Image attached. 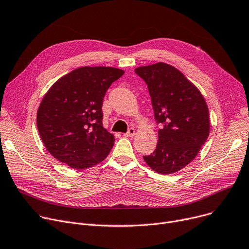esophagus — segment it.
Listing matches in <instances>:
<instances>
[{"label":"esophagus","instance_id":"esophagus-1","mask_svg":"<svg viewBox=\"0 0 249 249\" xmlns=\"http://www.w3.org/2000/svg\"><path fill=\"white\" fill-rule=\"evenodd\" d=\"M135 134V129L134 128H129L128 131L124 134L126 137H132Z\"/></svg>","mask_w":249,"mask_h":249}]
</instances>
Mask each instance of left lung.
<instances>
[{
	"label": "left lung",
	"mask_w": 249,
	"mask_h": 249,
	"mask_svg": "<svg viewBox=\"0 0 249 249\" xmlns=\"http://www.w3.org/2000/svg\"><path fill=\"white\" fill-rule=\"evenodd\" d=\"M147 84L158 130L155 151L143 156L160 174L184 168L206 142L209 113L200 91L173 66L157 63L135 69Z\"/></svg>",
	"instance_id": "8db88e82"
}]
</instances>
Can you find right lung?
<instances>
[{"instance_id":"add662e5","label":"right lung","mask_w":249,"mask_h":249,"mask_svg":"<svg viewBox=\"0 0 249 249\" xmlns=\"http://www.w3.org/2000/svg\"><path fill=\"white\" fill-rule=\"evenodd\" d=\"M123 74L112 67H81L49 89L38 109L37 127L54 158L79 170L108 156L115 139L103 127V99Z\"/></svg>"}]
</instances>
